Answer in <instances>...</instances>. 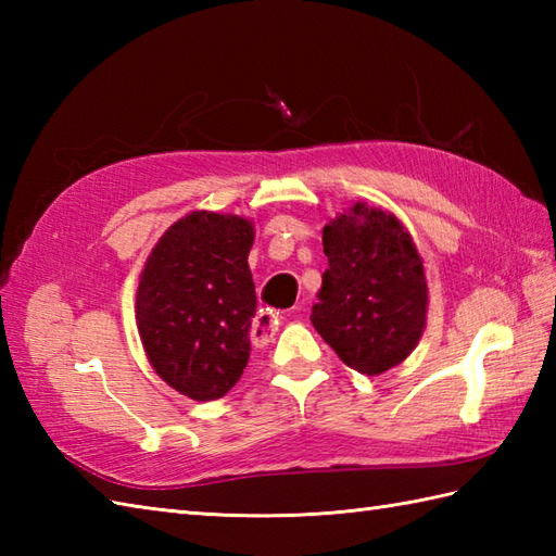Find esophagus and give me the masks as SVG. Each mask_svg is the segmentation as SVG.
Masks as SVG:
<instances>
[{
	"mask_svg": "<svg viewBox=\"0 0 556 556\" xmlns=\"http://www.w3.org/2000/svg\"><path fill=\"white\" fill-rule=\"evenodd\" d=\"M281 325V315L277 311H260L253 317V325H251V341L255 346H263L267 341L275 337L277 327Z\"/></svg>",
	"mask_w": 556,
	"mask_h": 556,
	"instance_id": "1",
	"label": "esophagus"
}]
</instances>
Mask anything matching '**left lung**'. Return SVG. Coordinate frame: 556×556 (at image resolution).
<instances>
[{
    "instance_id": "obj_1",
    "label": "left lung",
    "mask_w": 556,
    "mask_h": 556,
    "mask_svg": "<svg viewBox=\"0 0 556 556\" xmlns=\"http://www.w3.org/2000/svg\"><path fill=\"white\" fill-rule=\"evenodd\" d=\"M329 267L311 323L361 375H382L410 356L428 325L422 257L396 215L353 203L323 229Z\"/></svg>"
}]
</instances>
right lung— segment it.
Segmentation results:
<instances>
[{"label":"right lung","instance_id":"right-lung-1","mask_svg":"<svg viewBox=\"0 0 556 556\" xmlns=\"http://www.w3.org/2000/svg\"><path fill=\"white\" fill-rule=\"evenodd\" d=\"M253 241V219L193 210L160 236L140 271L136 323L146 356L193 401L222 399L251 356Z\"/></svg>","mask_w":556,"mask_h":556}]
</instances>
